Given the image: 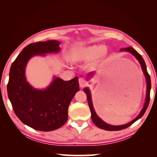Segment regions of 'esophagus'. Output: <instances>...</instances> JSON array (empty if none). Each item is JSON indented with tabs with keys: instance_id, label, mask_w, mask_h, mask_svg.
I'll list each match as a JSON object with an SVG mask.
<instances>
[{
	"instance_id": "1",
	"label": "esophagus",
	"mask_w": 157,
	"mask_h": 157,
	"mask_svg": "<svg viewBox=\"0 0 157 157\" xmlns=\"http://www.w3.org/2000/svg\"><path fill=\"white\" fill-rule=\"evenodd\" d=\"M78 83L81 87H84L85 86H87V82L83 78H80L78 79Z\"/></svg>"
}]
</instances>
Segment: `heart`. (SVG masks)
Listing matches in <instances>:
<instances>
[{
  "instance_id": "heart-1",
  "label": "heart",
  "mask_w": 157,
  "mask_h": 157,
  "mask_svg": "<svg viewBox=\"0 0 157 157\" xmlns=\"http://www.w3.org/2000/svg\"><path fill=\"white\" fill-rule=\"evenodd\" d=\"M108 54L105 46L94 45L75 49L71 52V59L74 61H87L93 59L103 60Z\"/></svg>"
}]
</instances>
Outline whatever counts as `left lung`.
Segmentation results:
<instances>
[{"instance_id":"left-lung-1","label":"left lung","mask_w":157,"mask_h":157,"mask_svg":"<svg viewBox=\"0 0 157 157\" xmlns=\"http://www.w3.org/2000/svg\"><path fill=\"white\" fill-rule=\"evenodd\" d=\"M121 51H125V52H128L131 53L132 54H133L134 56H135L136 59L139 60V62L140 64H141L142 70L144 71V74L145 76V79H146V82H147V90H146V98H145V102L144 103V106L141 112H140V114L137 116L135 119H134L133 121H132L131 122L127 123L125 125H109L108 123H106L105 122H104L103 121L100 119L99 117L97 116V114H96V112L94 111V109L93 108V105H92V98H91V94H90V90L86 87L83 90L85 93H86L87 95V102H88V105L90 109V112H91V117H92V120L93 123L97 126L98 128H99L101 129H103V130H108V131H118V130H123V129L128 128L129 126H130L132 124L136 121L137 120L139 119L140 118H141L143 117V115L145 114V111L148 107V105H149L150 103V89H151V80H150V76L148 74L147 71V68H146V65H145V61L143 57L140 55L138 52H137L135 49L134 48H131V47H129V48H123V49H121ZM93 74V72H90L88 74V76H92Z\"/></svg>"}]
</instances>
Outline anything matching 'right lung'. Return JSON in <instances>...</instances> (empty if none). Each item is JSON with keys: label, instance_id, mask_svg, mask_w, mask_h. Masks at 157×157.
<instances>
[{"label": "right lung", "instance_id": "obj_1", "mask_svg": "<svg viewBox=\"0 0 157 157\" xmlns=\"http://www.w3.org/2000/svg\"><path fill=\"white\" fill-rule=\"evenodd\" d=\"M59 45V41L55 40L29 44L10 68L7 89L13 112L24 124L36 130L52 131L64 125L69 105L79 90L77 76L67 81L54 77L45 90L35 89L26 81L25 72L28 60L36 55L58 53Z\"/></svg>", "mask_w": 157, "mask_h": 157}]
</instances>
